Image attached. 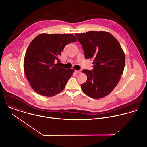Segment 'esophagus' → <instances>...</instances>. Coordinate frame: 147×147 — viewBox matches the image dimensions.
<instances>
[{"label":"esophagus","mask_w":147,"mask_h":147,"mask_svg":"<svg viewBox=\"0 0 147 147\" xmlns=\"http://www.w3.org/2000/svg\"><path fill=\"white\" fill-rule=\"evenodd\" d=\"M76 73H80L81 72V70H75V71Z\"/></svg>","instance_id":"esophagus-1"}]
</instances>
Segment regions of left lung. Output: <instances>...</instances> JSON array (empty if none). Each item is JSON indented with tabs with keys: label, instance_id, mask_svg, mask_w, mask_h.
I'll return each mask as SVG.
<instances>
[{
	"label": "left lung",
	"instance_id": "left-lung-1",
	"mask_svg": "<svg viewBox=\"0 0 147 147\" xmlns=\"http://www.w3.org/2000/svg\"><path fill=\"white\" fill-rule=\"evenodd\" d=\"M82 45L85 58L92 59L93 70L83 69L87 80L81 85L85 94L98 99L109 94L120 80L125 55L117 39L109 32L90 31L76 33Z\"/></svg>",
	"mask_w": 147,
	"mask_h": 147
}]
</instances>
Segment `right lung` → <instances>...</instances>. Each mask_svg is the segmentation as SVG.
I'll list each match as a JSON object with an SVG mask.
<instances>
[{
  "instance_id": "add662e5",
  "label": "right lung",
  "mask_w": 147,
  "mask_h": 147,
  "mask_svg": "<svg viewBox=\"0 0 147 147\" xmlns=\"http://www.w3.org/2000/svg\"><path fill=\"white\" fill-rule=\"evenodd\" d=\"M77 41L72 34L37 36L25 53L24 69L32 89L38 94L52 97L61 92L74 70L58 66L59 57L65 46Z\"/></svg>"
}]
</instances>
